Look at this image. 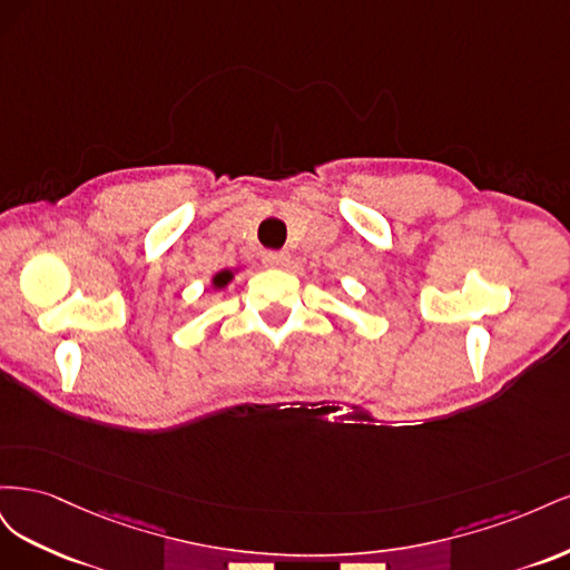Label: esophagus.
Wrapping results in <instances>:
<instances>
[{"instance_id": "obj_1", "label": "esophagus", "mask_w": 570, "mask_h": 570, "mask_svg": "<svg viewBox=\"0 0 570 570\" xmlns=\"http://www.w3.org/2000/svg\"><path fill=\"white\" fill-rule=\"evenodd\" d=\"M287 254L285 252H264V264L268 268H283L287 266Z\"/></svg>"}]
</instances>
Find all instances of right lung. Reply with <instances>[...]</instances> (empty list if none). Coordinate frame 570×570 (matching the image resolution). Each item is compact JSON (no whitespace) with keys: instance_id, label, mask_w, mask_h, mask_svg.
<instances>
[{"instance_id":"right-lung-1","label":"right lung","mask_w":570,"mask_h":570,"mask_svg":"<svg viewBox=\"0 0 570 570\" xmlns=\"http://www.w3.org/2000/svg\"><path fill=\"white\" fill-rule=\"evenodd\" d=\"M230 278H233V273H230V271H223V273H218L216 278H214V285H216V287H223Z\"/></svg>"}]
</instances>
